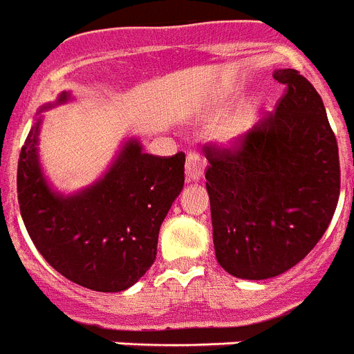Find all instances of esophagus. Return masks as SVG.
I'll list each match as a JSON object with an SVG mask.
<instances>
[{
    "label": "esophagus",
    "instance_id": "esophagus-1",
    "mask_svg": "<svg viewBox=\"0 0 354 354\" xmlns=\"http://www.w3.org/2000/svg\"><path fill=\"white\" fill-rule=\"evenodd\" d=\"M204 159H202L198 153L189 152L186 157V180L192 183V180H198L204 175Z\"/></svg>",
    "mask_w": 354,
    "mask_h": 354
}]
</instances>
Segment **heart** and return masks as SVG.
Here are the masks:
<instances>
[{
	"label": "heart",
	"mask_w": 354,
	"mask_h": 354,
	"mask_svg": "<svg viewBox=\"0 0 354 354\" xmlns=\"http://www.w3.org/2000/svg\"><path fill=\"white\" fill-rule=\"evenodd\" d=\"M245 125H247L245 118H238V120H234V122H232L231 125L223 131V138H225V140H231V138H234V136L241 134L243 129H245Z\"/></svg>",
	"instance_id": "obj_1"
}]
</instances>
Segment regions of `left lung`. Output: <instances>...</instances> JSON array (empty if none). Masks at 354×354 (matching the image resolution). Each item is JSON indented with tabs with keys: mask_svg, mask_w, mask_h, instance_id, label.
Masks as SVG:
<instances>
[{
	"mask_svg": "<svg viewBox=\"0 0 354 354\" xmlns=\"http://www.w3.org/2000/svg\"><path fill=\"white\" fill-rule=\"evenodd\" d=\"M285 95L229 147L206 145L214 254L240 279L297 265L328 229L340 195L335 132L321 95L297 69H277Z\"/></svg>",
	"mask_w": 354,
	"mask_h": 354,
	"instance_id": "left-lung-1",
	"label": "left lung"
}]
</instances>
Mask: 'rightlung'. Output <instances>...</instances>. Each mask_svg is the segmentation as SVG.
Listing matches in <instances>:
<instances>
[{"label": "right lung", "mask_w": 354, "mask_h": 354, "mask_svg": "<svg viewBox=\"0 0 354 354\" xmlns=\"http://www.w3.org/2000/svg\"><path fill=\"white\" fill-rule=\"evenodd\" d=\"M68 96L62 93L59 102ZM37 136L39 122L30 129L17 162V201L33 245L77 285L96 292L132 286L156 261L161 223L184 186V152L143 153L132 140L104 179L62 197L42 177Z\"/></svg>", "instance_id": "obj_1"}]
</instances>
